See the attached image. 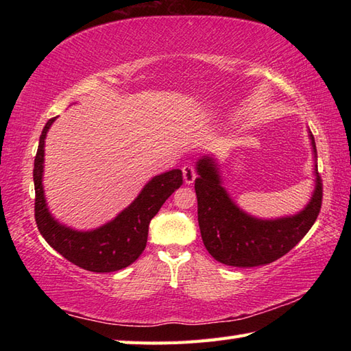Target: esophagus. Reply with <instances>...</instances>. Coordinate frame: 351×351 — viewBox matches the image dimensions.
Listing matches in <instances>:
<instances>
[{"label": "esophagus", "instance_id": "34e87169", "mask_svg": "<svg viewBox=\"0 0 351 351\" xmlns=\"http://www.w3.org/2000/svg\"><path fill=\"white\" fill-rule=\"evenodd\" d=\"M182 176H184V182L190 185V184L195 182V180H196V171L191 166H184L182 167Z\"/></svg>", "mask_w": 351, "mask_h": 351}]
</instances>
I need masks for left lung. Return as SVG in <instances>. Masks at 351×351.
<instances>
[{
    "instance_id": "1",
    "label": "left lung",
    "mask_w": 351,
    "mask_h": 351,
    "mask_svg": "<svg viewBox=\"0 0 351 351\" xmlns=\"http://www.w3.org/2000/svg\"><path fill=\"white\" fill-rule=\"evenodd\" d=\"M314 154V190L299 213L264 219L238 205L223 185L217 156L205 154L196 161L195 182L200 235L210 255L232 267L270 264L288 253L314 225L322 208L323 189L317 169V147L308 130Z\"/></svg>"
}]
</instances>
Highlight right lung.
<instances>
[{
	"instance_id": "add662e5",
	"label": "right lung",
	"mask_w": 351,
	"mask_h": 351,
	"mask_svg": "<svg viewBox=\"0 0 351 351\" xmlns=\"http://www.w3.org/2000/svg\"><path fill=\"white\" fill-rule=\"evenodd\" d=\"M56 119H49L45 125L34 158V217L37 228L51 247L72 264L95 273L122 270L145 250L149 223L171 193L182 185V171L173 169L151 178L128 206L98 228L80 230L64 225L51 214L43 189L45 140Z\"/></svg>"
}]
</instances>
